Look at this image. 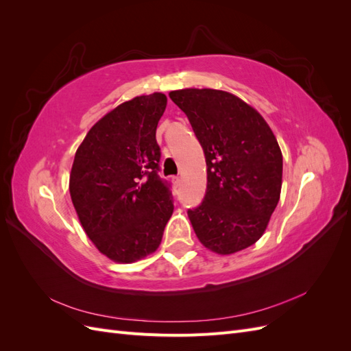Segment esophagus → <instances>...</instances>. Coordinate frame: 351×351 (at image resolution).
Segmentation results:
<instances>
[{"label": "esophagus", "instance_id": "34e87169", "mask_svg": "<svg viewBox=\"0 0 351 351\" xmlns=\"http://www.w3.org/2000/svg\"><path fill=\"white\" fill-rule=\"evenodd\" d=\"M171 182H173L174 187H180V184H182V178H180V177H173Z\"/></svg>", "mask_w": 351, "mask_h": 351}]
</instances>
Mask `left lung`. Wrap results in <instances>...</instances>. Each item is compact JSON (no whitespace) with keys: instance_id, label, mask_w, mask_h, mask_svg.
<instances>
[{"instance_id":"obj_1","label":"left lung","mask_w":351,"mask_h":351,"mask_svg":"<svg viewBox=\"0 0 351 351\" xmlns=\"http://www.w3.org/2000/svg\"><path fill=\"white\" fill-rule=\"evenodd\" d=\"M169 98L192 124L204 147L208 186L187 215L199 241L218 254L256 243L278 205L282 154L263 117L236 95L187 88Z\"/></svg>"}]
</instances>
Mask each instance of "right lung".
I'll list each match as a JSON object with an SVG mask.
<instances>
[{
	"mask_svg": "<svg viewBox=\"0 0 351 351\" xmlns=\"http://www.w3.org/2000/svg\"><path fill=\"white\" fill-rule=\"evenodd\" d=\"M161 92L120 104L92 125L71 165L69 190L80 224L102 254L132 263L154 253L174 204L158 177Z\"/></svg>",
	"mask_w": 351,
	"mask_h": 351,
	"instance_id": "right-lung-1",
	"label": "right lung"
}]
</instances>
